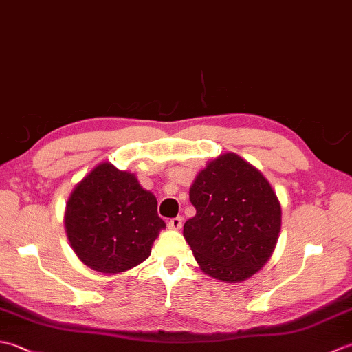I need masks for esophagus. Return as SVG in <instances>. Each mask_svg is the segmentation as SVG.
Wrapping results in <instances>:
<instances>
[{"mask_svg": "<svg viewBox=\"0 0 352 352\" xmlns=\"http://www.w3.org/2000/svg\"><path fill=\"white\" fill-rule=\"evenodd\" d=\"M168 226H169L170 230H180V228L183 227V218H182V216H177V218H172V219L168 222Z\"/></svg>", "mask_w": 352, "mask_h": 352, "instance_id": "obj_1", "label": "esophagus"}]
</instances>
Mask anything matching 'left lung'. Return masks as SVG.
I'll return each mask as SVG.
<instances>
[{
	"label": "left lung",
	"mask_w": 352,
	"mask_h": 352,
	"mask_svg": "<svg viewBox=\"0 0 352 352\" xmlns=\"http://www.w3.org/2000/svg\"><path fill=\"white\" fill-rule=\"evenodd\" d=\"M189 198L197 214L186 221L183 236L201 271L241 283L267 263L281 230V206L256 166L223 153L198 172Z\"/></svg>",
	"instance_id": "obj_1"
}]
</instances>
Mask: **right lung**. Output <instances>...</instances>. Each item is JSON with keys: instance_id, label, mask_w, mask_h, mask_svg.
I'll return each mask as SVG.
<instances>
[{"instance_id": "1", "label": "right lung", "mask_w": 352, "mask_h": 352, "mask_svg": "<svg viewBox=\"0 0 352 352\" xmlns=\"http://www.w3.org/2000/svg\"><path fill=\"white\" fill-rule=\"evenodd\" d=\"M166 223L157 199L131 172L102 162L76 184L65 208V230L74 252L96 272L122 274L151 254Z\"/></svg>"}]
</instances>
